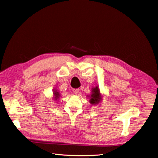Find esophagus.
Instances as JSON below:
<instances>
[{"label":"esophagus","instance_id":"esophagus-1","mask_svg":"<svg viewBox=\"0 0 158 158\" xmlns=\"http://www.w3.org/2000/svg\"><path fill=\"white\" fill-rule=\"evenodd\" d=\"M79 89H73V92L74 94H77V93H78V92H79Z\"/></svg>","mask_w":158,"mask_h":158}]
</instances>
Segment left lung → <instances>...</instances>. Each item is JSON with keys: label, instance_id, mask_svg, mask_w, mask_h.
<instances>
[{"label": "left lung", "instance_id": "8db88e82", "mask_svg": "<svg viewBox=\"0 0 158 158\" xmlns=\"http://www.w3.org/2000/svg\"><path fill=\"white\" fill-rule=\"evenodd\" d=\"M92 94L90 97V103L92 105H96L98 104L101 100V96L99 92V89L98 87H96L95 88H92Z\"/></svg>", "mask_w": 158, "mask_h": 158}]
</instances>
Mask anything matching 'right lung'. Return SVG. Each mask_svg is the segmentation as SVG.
I'll list each match as a JSON object with an SVG mask.
<instances>
[{
    "label": "right lung",
    "instance_id": "add662e5",
    "mask_svg": "<svg viewBox=\"0 0 158 158\" xmlns=\"http://www.w3.org/2000/svg\"><path fill=\"white\" fill-rule=\"evenodd\" d=\"M53 91H54L53 92V94L55 96L54 98H55V100H57L59 98V93L58 92H57V90H53Z\"/></svg>",
    "mask_w": 158,
    "mask_h": 158
}]
</instances>
